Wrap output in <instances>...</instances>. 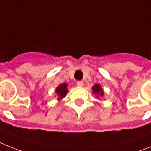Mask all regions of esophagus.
<instances>
[{"mask_svg": "<svg viewBox=\"0 0 151 151\" xmlns=\"http://www.w3.org/2000/svg\"><path fill=\"white\" fill-rule=\"evenodd\" d=\"M77 85L78 86H82L83 85V82L82 81H79L77 82Z\"/></svg>", "mask_w": 151, "mask_h": 151, "instance_id": "obj_1", "label": "esophagus"}]
</instances>
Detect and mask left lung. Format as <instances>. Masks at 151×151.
<instances>
[{
    "label": "left lung",
    "mask_w": 151,
    "mask_h": 151,
    "mask_svg": "<svg viewBox=\"0 0 151 151\" xmlns=\"http://www.w3.org/2000/svg\"><path fill=\"white\" fill-rule=\"evenodd\" d=\"M92 90H93V93L94 94H96L97 97L103 96V95H104L103 88H102L100 85L98 84V83H96V84L92 87Z\"/></svg>",
    "instance_id": "1"
}]
</instances>
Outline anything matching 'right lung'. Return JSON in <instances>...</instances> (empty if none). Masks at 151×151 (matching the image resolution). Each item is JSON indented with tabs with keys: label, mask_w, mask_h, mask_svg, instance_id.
I'll use <instances>...</instances> for the list:
<instances>
[{
	"label": "right lung",
	"mask_w": 151,
	"mask_h": 151,
	"mask_svg": "<svg viewBox=\"0 0 151 151\" xmlns=\"http://www.w3.org/2000/svg\"><path fill=\"white\" fill-rule=\"evenodd\" d=\"M68 84L67 83H61V85L58 86L57 88H56V93H57L58 96V97L57 98V99L58 100H61V99L65 97V96L67 95V93H68Z\"/></svg>",
	"instance_id": "right-lung-1"
}]
</instances>
